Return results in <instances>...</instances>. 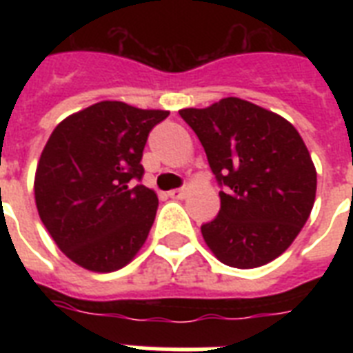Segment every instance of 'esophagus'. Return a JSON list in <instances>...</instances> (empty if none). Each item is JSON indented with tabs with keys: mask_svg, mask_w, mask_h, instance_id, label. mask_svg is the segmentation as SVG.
Instances as JSON below:
<instances>
[{
	"mask_svg": "<svg viewBox=\"0 0 353 353\" xmlns=\"http://www.w3.org/2000/svg\"><path fill=\"white\" fill-rule=\"evenodd\" d=\"M168 196H170L172 199H183L187 198V190H185V188H174V190L168 192Z\"/></svg>",
	"mask_w": 353,
	"mask_h": 353,
	"instance_id": "esophagus-1",
	"label": "esophagus"
}]
</instances>
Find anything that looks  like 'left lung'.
Here are the masks:
<instances>
[{
    "mask_svg": "<svg viewBox=\"0 0 353 353\" xmlns=\"http://www.w3.org/2000/svg\"><path fill=\"white\" fill-rule=\"evenodd\" d=\"M179 115L225 187L220 214L201 225L212 254L238 269L280 256L312 214L317 192V170L301 133L279 113L238 97Z\"/></svg>",
    "mask_w": 353,
    "mask_h": 353,
    "instance_id": "obj_1",
    "label": "left lung"
}]
</instances>
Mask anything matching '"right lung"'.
<instances>
[{
	"label": "right lung",
	"instance_id": "obj_1",
	"mask_svg": "<svg viewBox=\"0 0 353 353\" xmlns=\"http://www.w3.org/2000/svg\"><path fill=\"white\" fill-rule=\"evenodd\" d=\"M168 113L102 101L51 133L36 166V209L58 249L80 268L112 273L144 245L159 199L130 183L143 177L148 133Z\"/></svg>",
	"mask_w": 353,
	"mask_h": 353
}]
</instances>
